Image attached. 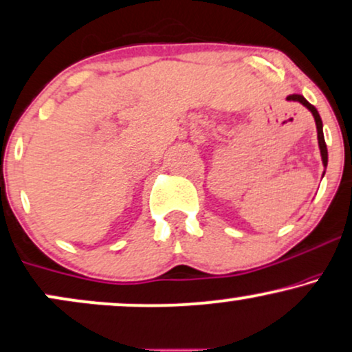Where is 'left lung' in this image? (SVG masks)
<instances>
[{
  "instance_id": "8db88e82",
  "label": "left lung",
  "mask_w": 352,
  "mask_h": 352,
  "mask_svg": "<svg viewBox=\"0 0 352 352\" xmlns=\"http://www.w3.org/2000/svg\"><path fill=\"white\" fill-rule=\"evenodd\" d=\"M287 100H296V102H300L302 105L307 107V109L310 110L315 118V124H317V135H318V146H320V153H322V161H323V166L327 167L328 164V151H327V143H324V138H323V124H322V118H320V115L317 112V109L312 104H309L304 97L299 96V94H292V96H287Z\"/></svg>"
}]
</instances>
